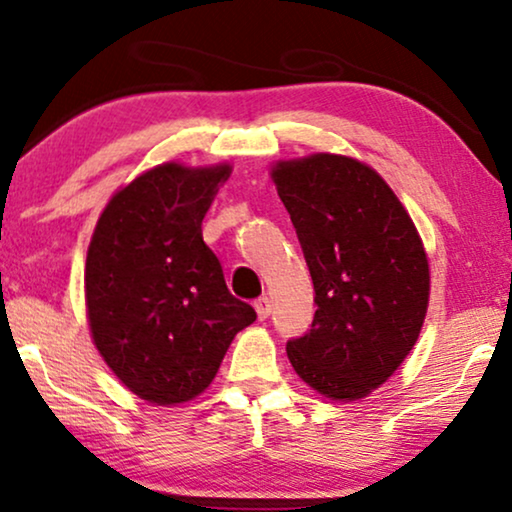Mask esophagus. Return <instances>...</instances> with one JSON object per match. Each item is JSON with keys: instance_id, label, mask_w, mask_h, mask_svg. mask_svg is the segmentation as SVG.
<instances>
[{"instance_id": "1", "label": "esophagus", "mask_w": 512, "mask_h": 512, "mask_svg": "<svg viewBox=\"0 0 512 512\" xmlns=\"http://www.w3.org/2000/svg\"><path fill=\"white\" fill-rule=\"evenodd\" d=\"M254 307H256V314H258V319L261 321H265L270 317V312H272V305H270V298L268 296H261L254 303Z\"/></svg>"}]
</instances>
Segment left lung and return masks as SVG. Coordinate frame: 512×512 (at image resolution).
I'll return each instance as SVG.
<instances>
[{
	"instance_id": "left-lung-1",
	"label": "left lung",
	"mask_w": 512,
	"mask_h": 512,
	"mask_svg": "<svg viewBox=\"0 0 512 512\" xmlns=\"http://www.w3.org/2000/svg\"><path fill=\"white\" fill-rule=\"evenodd\" d=\"M314 284L312 328L286 342L303 382L356 401L387 382L422 331L429 261L417 228L380 174L314 153L272 167Z\"/></svg>"
}]
</instances>
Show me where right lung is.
<instances>
[{
	"label": "right lung",
	"mask_w": 512,
	"mask_h": 512,
	"mask_svg": "<svg viewBox=\"0 0 512 512\" xmlns=\"http://www.w3.org/2000/svg\"><path fill=\"white\" fill-rule=\"evenodd\" d=\"M228 177L230 165L153 167L109 200L90 240L86 307L95 347L149 403L202 394L235 335L256 321L202 240V219Z\"/></svg>",
	"instance_id": "obj_1"
}]
</instances>
